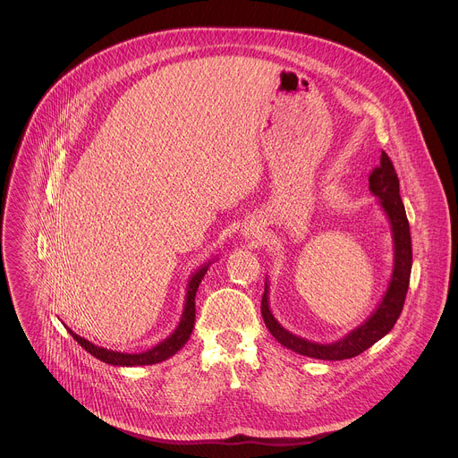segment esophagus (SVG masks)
Segmentation results:
<instances>
[{
    "mask_svg": "<svg viewBox=\"0 0 458 458\" xmlns=\"http://www.w3.org/2000/svg\"><path fill=\"white\" fill-rule=\"evenodd\" d=\"M242 235L246 239H259V237H263V232L259 230V226H248V228H244Z\"/></svg>",
    "mask_w": 458,
    "mask_h": 458,
    "instance_id": "obj_1",
    "label": "esophagus"
}]
</instances>
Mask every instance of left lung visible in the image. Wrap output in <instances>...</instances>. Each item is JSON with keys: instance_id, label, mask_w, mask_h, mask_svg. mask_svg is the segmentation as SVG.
Wrapping results in <instances>:
<instances>
[{"instance_id": "1", "label": "left lung", "mask_w": 458, "mask_h": 458, "mask_svg": "<svg viewBox=\"0 0 458 458\" xmlns=\"http://www.w3.org/2000/svg\"><path fill=\"white\" fill-rule=\"evenodd\" d=\"M368 181H369V191L378 199V205L391 226V239H394V270H391L386 293L382 295L378 306L360 326H357L355 330H352L341 341H335L330 344H320V343L302 339L288 332L284 326H281V322L274 317L270 310V281L268 277L265 281V293H263V302H260V313H263L267 328L277 339V343H281L284 348L299 355L320 359V360H344V359L357 357L362 352H366L369 346H373L377 341H380L384 335H387L403 311L408 286H410L411 263H413L411 235H410V223L406 217V210L399 193V177L395 174L394 163L389 161L386 152H382L380 165L373 168Z\"/></svg>"}]
</instances>
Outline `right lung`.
I'll return each instance as SVG.
<instances>
[{
  "mask_svg": "<svg viewBox=\"0 0 458 458\" xmlns=\"http://www.w3.org/2000/svg\"><path fill=\"white\" fill-rule=\"evenodd\" d=\"M212 265V260L205 263L201 268L195 270L186 284V297H184V306H182V315L179 318L177 328L174 330V334L170 337H166L163 343H159L157 346H154L152 350H147L143 353H121V352H114L108 348H101L92 344L90 341L80 337L78 334H74L71 328L69 334L78 341V344H81V348H85L90 355H94L96 359L112 364V366H148V364H157L163 362L166 359H170L172 355H175L190 339L193 324H195V293H198V288L205 277V274L208 272Z\"/></svg>",
  "mask_w": 458,
  "mask_h": 458,
  "instance_id": "obj_1",
  "label": "right lung"
}]
</instances>
